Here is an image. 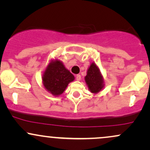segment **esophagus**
Here are the masks:
<instances>
[{"label": "esophagus", "mask_w": 150, "mask_h": 150, "mask_svg": "<svg viewBox=\"0 0 150 150\" xmlns=\"http://www.w3.org/2000/svg\"><path fill=\"white\" fill-rule=\"evenodd\" d=\"M75 77H76V80L80 81L81 80V75H77Z\"/></svg>", "instance_id": "1"}]
</instances>
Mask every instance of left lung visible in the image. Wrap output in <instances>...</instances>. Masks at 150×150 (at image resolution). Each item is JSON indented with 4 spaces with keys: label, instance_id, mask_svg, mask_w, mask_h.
I'll use <instances>...</instances> for the list:
<instances>
[{
    "label": "left lung",
    "instance_id": "8db88e82",
    "mask_svg": "<svg viewBox=\"0 0 150 150\" xmlns=\"http://www.w3.org/2000/svg\"><path fill=\"white\" fill-rule=\"evenodd\" d=\"M85 81L89 90L92 94H97L104 87V77L99 68L94 62H92L89 66L87 75L85 77Z\"/></svg>",
    "mask_w": 150,
    "mask_h": 150
}]
</instances>
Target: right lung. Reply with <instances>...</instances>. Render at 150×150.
<instances>
[{
  "label": "right lung",
  "mask_w": 150,
  "mask_h": 150,
  "mask_svg": "<svg viewBox=\"0 0 150 150\" xmlns=\"http://www.w3.org/2000/svg\"><path fill=\"white\" fill-rule=\"evenodd\" d=\"M75 77L58 59L50 60L49 64L43 72L42 83L47 92L54 97L63 94L70 82Z\"/></svg>",
  "instance_id": "add662e5"
}]
</instances>
